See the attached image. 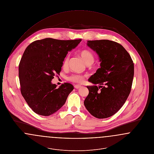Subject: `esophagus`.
Listing matches in <instances>:
<instances>
[{"mask_svg": "<svg viewBox=\"0 0 154 154\" xmlns=\"http://www.w3.org/2000/svg\"><path fill=\"white\" fill-rule=\"evenodd\" d=\"M81 85H74V88H75V89H79V88H81Z\"/></svg>", "mask_w": 154, "mask_h": 154, "instance_id": "obj_1", "label": "esophagus"}]
</instances>
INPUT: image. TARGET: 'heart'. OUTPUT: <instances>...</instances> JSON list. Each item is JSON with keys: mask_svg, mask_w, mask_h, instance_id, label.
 Instances as JSON below:
<instances>
[{"mask_svg": "<svg viewBox=\"0 0 154 154\" xmlns=\"http://www.w3.org/2000/svg\"><path fill=\"white\" fill-rule=\"evenodd\" d=\"M80 55L82 59L84 60L85 63L87 64L90 62H94V58L93 55L91 54V52L89 51L88 50H83L80 52ZM68 57H67L64 60L63 62V67H66L68 63ZM68 80L72 82H73L75 83L80 84L83 82L85 80L84 76L80 75V74H72L70 77H68Z\"/></svg>", "mask_w": 154, "mask_h": 154, "instance_id": "1", "label": "heart"}]
</instances>
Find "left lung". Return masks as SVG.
Wrapping results in <instances>:
<instances>
[{
  "label": "left lung",
  "instance_id": "left-lung-1",
  "mask_svg": "<svg viewBox=\"0 0 154 154\" xmlns=\"http://www.w3.org/2000/svg\"><path fill=\"white\" fill-rule=\"evenodd\" d=\"M87 45L98 55L100 67L88 79L95 85L87 86L89 94L84 104L94 117H110L122 107L131 92L134 64L129 53L117 42L88 40Z\"/></svg>",
  "mask_w": 154,
  "mask_h": 154
}]
</instances>
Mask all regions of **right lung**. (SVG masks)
<instances>
[{
    "instance_id": "obj_1",
    "label": "right lung",
    "mask_w": 154,
    "mask_h": 154,
    "mask_svg": "<svg viewBox=\"0 0 154 154\" xmlns=\"http://www.w3.org/2000/svg\"><path fill=\"white\" fill-rule=\"evenodd\" d=\"M81 39L60 40L45 38L30 44L19 65V79L22 96L35 112L49 116L65 103L73 85L64 83L58 88L51 81L61 71L68 53Z\"/></svg>"
}]
</instances>
